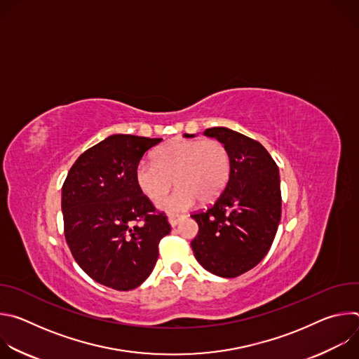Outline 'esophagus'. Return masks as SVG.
<instances>
[{"instance_id": "esophagus-1", "label": "esophagus", "mask_w": 359, "mask_h": 359, "mask_svg": "<svg viewBox=\"0 0 359 359\" xmlns=\"http://www.w3.org/2000/svg\"><path fill=\"white\" fill-rule=\"evenodd\" d=\"M183 219H184V216H182V215H180V216H179V215H176V216H175V215H170V216L168 217L169 224H170L172 227L177 226V224H179V222H180V220H183Z\"/></svg>"}]
</instances>
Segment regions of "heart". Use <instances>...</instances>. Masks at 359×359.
I'll list each match as a JSON object with an SVG mask.
<instances>
[{
  "mask_svg": "<svg viewBox=\"0 0 359 359\" xmlns=\"http://www.w3.org/2000/svg\"><path fill=\"white\" fill-rule=\"evenodd\" d=\"M231 172L227 147L216 140L176 139L159 147L155 163L142 162L136 169V183L142 193L156 201L175 183L179 186L159 201L169 213L190 209L196 200L206 204L224 190Z\"/></svg>",
  "mask_w": 359,
  "mask_h": 359,
  "instance_id": "obj_1",
  "label": "heart"
}]
</instances>
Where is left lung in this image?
Here are the masks:
<instances>
[{
  "instance_id": "obj_1",
  "label": "left lung",
  "mask_w": 359,
  "mask_h": 359,
  "mask_svg": "<svg viewBox=\"0 0 359 359\" xmlns=\"http://www.w3.org/2000/svg\"><path fill=\"white\" fill-rule=\"evenodd\" d=\"M204 135L227 147L231 172L212 206L191 215L198 224L191 248L208 271L233 278L257 266L273 244L281 219L280 172L257 140L222 126Z\"/></svg>"
}]
</instances>
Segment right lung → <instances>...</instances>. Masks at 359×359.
Instances as JSON below:
<instances>
[{"label":"right lung","instance_id":"right-lung-1","mask_svg":"<svg viewBox=\"0 0 359 359\" xmlns=\"http://www.w3.org/2000/svg\"><path fill=\"white\" fill-rule=\"evenodd\" d=\"M161 142L112 135L82 153L62 186L64 230L75 262L92 280L118 291L150 276L159 241L170 233L165 213L136 183L140 159Z\"/></svg>","mask_w":359,"mask_h":359}]
</instances>
